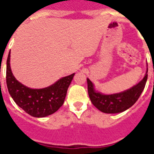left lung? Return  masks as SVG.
<instances>
[{
  "label": "left lung",
  "instance_id": "8db88e82",
  "mask_svg": "<svg viewBox=\"0 0 154 154\" xmlns=\"http://www.w3.org/2000/svg\"><path fill=\"white\" fill-rule=\"evenodd\" d=\"M148 74L141 82L132 87L131 89L125 90L119 94L104 95L94 90V85L89 79H87L88 83V93L92 103L97 109L105 113H117L128 109L135 104L139 97L141 96L144 88L146 86Z\"/></svg>",
  "mask_w": 154,
  "mask_h": 154
}]
</instances>
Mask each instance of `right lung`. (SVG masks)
Here are the masks:
<instances>
[{
  "mask_svg": "<svg viewBox=\"0 0 154 154\" xmlns=\"http://www.w3.org/2000/svg\"><path fill=\"white\" fill-rule=\"evenodd\" d=\"M9 60L10 52L7 58L6 84L8 93L17 105L35 117H46L57 111L65 101L74 73L63 77L47 88L29 89L16 80L11 71Z\"/></svg>",
  "mask_w": 154,
  "mask_h": 154,
  "instance_id": "right-lung-1",
  "label": "right lung"
}]
</instances>
